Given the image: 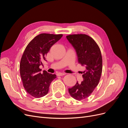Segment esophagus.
I'll return each instance as SVG.
<instances>
[{
  "instance_id": "esophagus-1",
  "label": "esophagus",
  "mask_w": 128,
  "mask_h": 128,
  "mask_svg": "<svg viewBox=\"0 0 128 128\" xmlns=\"http://www.w3.org/2000/svg\"><path fill=\"white\" fill-rule=\"evenodd\" d=\"M57 76H63L65 75V73L64 72H58L57 73Z\"/></svg>"
}]
</instances>
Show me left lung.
Returning a JSON list of instances; mask_svg holds the SVG:
<instances>
[{"label":"left lung","instance_id":"1","mask_svg":"<svg viewBox=\"0 0 128 128\" xmlns=\"http://www.w3.org/2000/svg\"><path fill=\"white\" fill-rule=\"evenodd\" d=\"M66 38L75 50L78 63L86 68L81 83L77 82L68 88L73 98L82 100L88 97L99 83L102 69V53L94 40L86 34H70Z\"/></svg>","mask_w":128,"mask_h":128}]
</instances>
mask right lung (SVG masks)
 I'll use <instances>...</instances> for the list:
<instances>
[{
    "label": "right lung",
    "instance_id": "add662e5",
    "mask_svg": "<svg viewBox=\"0 0 128 128\" xmlns=\"http://www.w3.org/2000/svg\"><path fill=\"white\" fill-rule=\"evenodd\" d=\"M63 34H41L34 37L26 46L22 56L20 75L23 86L29 94L41 98L48 94L50 84L56 76L40 68L52 46Z\"/></svg>",
    "mask_w": 128,
    "mask_h": 128
}]
</instances>
